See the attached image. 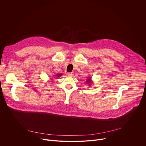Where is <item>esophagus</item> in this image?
Returning <instances> with one entry per match:
<instances>
[{
    "mask_svg": "<svg viewBox=\"0 0 146 146\" xmlns=\"http://www.w3.org/2000/svg\"><path fill=\"white\" fill-rule=\"evenodd\" d=\"M68 76H69V77H72V76H74V72L68 73Z\"/></svg>",
    "mask_w": 146,
    "mask_h": 146,
    "instance_id": "34e87169",
    "label": "esophagus"
}]
</instances>
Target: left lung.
Segmentation results:
<instances>
[{"mask_svg": "<svg viewBox=\"0 0 146 146\" xmlns=\"http://www.w3.org/2000/svg\"><path fill=\"white\" fill-rule=\"evenodd\" d=\"M91 82V78H88V80H87V82H88V83H90Z\"/></svg>", "mask_w": 146, "mask_h": 146, "instance_id": "left-lung-1", "label": "left lung"}]
</instances>
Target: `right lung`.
<instances>
[{
	"label": "right lung",
	"instance_id": "1",
	"mask_svg": "<svg viewBox=\"0 0 146 146\" xmlns=\"http://www.w3.org/2000/svg\"><path fill=\"white\" fill-rule=\"evenodd\" d=\"M62 76V74H58L57 77H60V76Z\"/></svg>",
	"mask_w": 146,
	"mask_h": 146
}]
</instances>
